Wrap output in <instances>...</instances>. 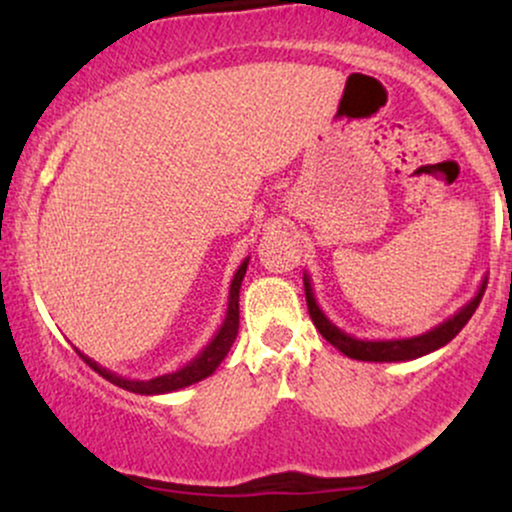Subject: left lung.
<instances>
[{
    "mask_svg": "<svg viewBox=\"0 0 512 512\" xmlns=\"http://www.w3.org/2000/svg\"><path fill=\"white\" fill-rule=\"evenodd\" d=\"M305 284V301H308V313L310 320L315 322L317 332L327 339L332 346H337L344 356L356 358V361H375V363H392V361H414V358H421L431 351H438L440 346H445L455 339V334L462 330L469 322V317L474 315L477 305L486 291V276L481 281L479 291L474 293V298L467 305H462L455 315L448 317L445 322L433 327L424 334H416V337H402V339H358L351 337L339 330L337 325L322 313V308L315 301L313 284H310V276L303 274Z\"/></svg>",
    "mask_w": 512,
    "mask_h": 512,
    "instance_id": "obj_1",
    "label": "left lung"
}]
</instances>
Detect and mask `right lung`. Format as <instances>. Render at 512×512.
Wrapping results in <instances>:
<instances>
[{
  "instance_id": "1",
  "label": "right lung",
  "mask_w": 512,
  "mask_h": 512,
  "mask_svg": "<svg viewBox=\"0 0 512 512\" xmlns=\"http://www.w3.org/2000/svg\"><path fill=\"white\" fill-rule=\"evenodd\" d=\"M248 262L250 257H245L243 264L238 267V272L233 274V281H231V291H228V310H226V320H223V325L219 327V332L214 334V339L204 346L199 354L192 358L190 363H185L180 370H175V373H166V375H158V378H151V380H132V378H122V375L113 373V370L98 366L93 358H88L81 354V358L96 370L98 375H103L105 380H110V383L122 387V390L127 392H134V395H166V392H175V390H182V387H190L199 383V380L209 378L211 373H214L216 368H219V363L226 358L228 351H231L233 342H236V334H238V322H240V310H238V296H240V284H243V276L248 272Z\"/></svg>"
}]
</instances>
